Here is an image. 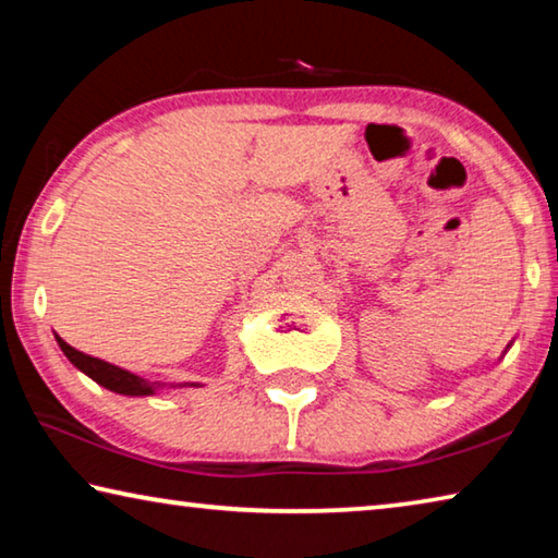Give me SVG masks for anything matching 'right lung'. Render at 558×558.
I'll use <instances>...</instances> for the list:
<instances>
[{
  "instance_id": "1",
  "label": "right lung",
  "mask_w": 558,
  "mask_h": 558,
  "mask_svg": "<svg viewBox=\"0 0 558 558\" xmlns=\"http://www.w3.org/2000/svg\"><path fill=\"white\" fill-rule=\"evenodd\" d=\"M56 342H59L61 352L69 356V362L75 366V369L88 374L93 381H98L100 386H106V389H110V391L122 393V396H149L157 389H162V384L147 381V379H143V376L132 374L128 369H120V366H116V364L102 362V359H98V356L78 352V349H73L69 342H63L59 335H56ZM182 386H199V384H182Z\"/></svg>"
}]
</instances>
